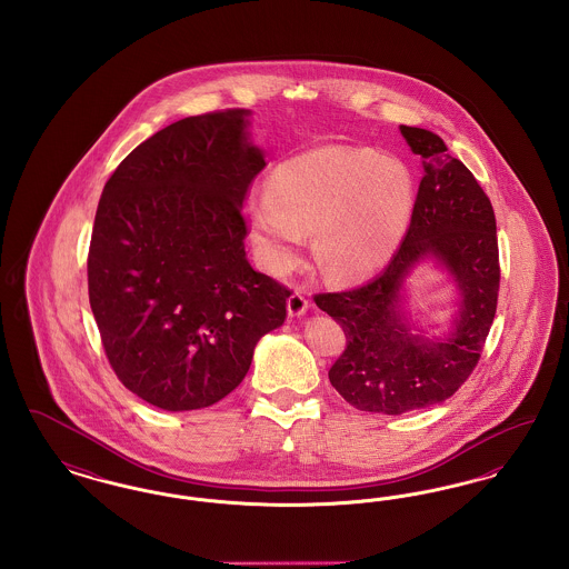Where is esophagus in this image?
I'll use <instances>...</instances> for the list:
<instances>
[{
	"label": "esophagus",
	"mask_w": 569,
	"mask_h": 569,
	"mask_svg": "<svg viewBox=\"0 0 569 569\" xmlns=\"http://www.w3.org/2000/svg\"><path fill=\"white\" fill-rule=\"evenodd\" d=\"M307 309H309V300L305 297V292L295 290V292L290 295V298H288V313H290L292 318H298V316H302Z\"/></svg>",
	"instance_id": "1"
}]
</instances>
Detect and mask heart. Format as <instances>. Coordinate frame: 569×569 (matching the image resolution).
<instances>
[{
    "label": "heart",
    "mask_w": 569,
    "mask_h": 569,
    "mask_svg": "<svg viewBox=\"0 0 569 569\" xmlns=\"http://www.w3.org/2000/svg\"><path fill=\"white\" fill-rule=\"evenodd\" d=\"M406 163L373 149L325 144L279 163L271 190L244 204L256 253L267 271L288 274L313 230V258L337 281L362 279L399 249L413 213Z\"/></svg>",
    "instance_id": "1"
}]
</instances>
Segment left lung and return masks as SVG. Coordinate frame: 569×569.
<instances>
[{
	"label": "left lung",
	"instance_id": "1",
	"mask_svg": "<svg viewBox=\"0 0 569 569\" xmlns=\"http://www.w3.org/2000/svg\"><path fill=\"white\" fill-rule=\"evenodd\" d=\"M399 130L425 166L403 243L369 283L313 297L348 339L330 383L356 409L386 416L441 403L467 381L495 320L501 277L495 211L476 177L439 136ZM425 257L452 271L461 292L453 328L437 342L413 336L398 305L402 279Z\"/></svg>",
	"mask_w": 569,
	"mask_h": 569
}]
</instances>
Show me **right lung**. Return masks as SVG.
<instances>
[{
	"label": "right lung",
	"mask_w": 569,
	"mask_h": 569,
	"mask_svg": "<svg viewBox=\"0 0 569 569\" xmlns=\"http://www.w3.org/2000/svg\"><path fill=\"white\" fill-rule=\"evenodd\" d=\"M247 114L186 117L147 138L96 211L87 283L104 352L128 390L166 411L230 395L286 320L290 290L244 253L243 200L267 166Z\"/></svg>",
	"instance_id": "right-lung-1"
}]
</instances>
